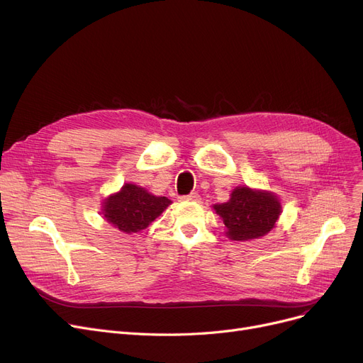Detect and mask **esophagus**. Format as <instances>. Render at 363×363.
<instances>
[{
    "label": "esophagus",
    "instance_id": "obj_1",
    "mask_svg": "<svg viewBox=\"0 0 363 363\" xmlns=\"http://www.w3.org/2000/svg\"><path fill=\"white\" fill-rule=\"evenodd\" d=\"M181 199H182V200H188V201H199V200H200V194H199V193H191V194L181 197Z\"/></svg>",
    "mask_w": 363,
    "mask_h": 363
}]
</instances>
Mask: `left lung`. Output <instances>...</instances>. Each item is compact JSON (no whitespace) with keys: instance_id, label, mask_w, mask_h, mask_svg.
<instances>
[{"instance_id":"left-lung-1","label":"left lung","mask_w":363,"mask_h":363,"mask_svg":"<svg viewBox=\"0 0 363 363\" xmlns=\"http://www.w3.org/2000/svg\"><path fill=\"white\" fill-rule=\"evenodd\" d=\"M226 235L234 241H249L268 234L281 215V203L274 193L237 186L226 203L215 204Z\"/></svg>"}]
</instances>
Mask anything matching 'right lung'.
Wrapping results in <instances>:
<instances>
[{"mask_svg": "<svg viewBox=\"0 0 363 363\" xmlns=\"http://www.w3.org/2000/svg\"><path fill=\"white\" fill-rule=\"evenodd\" d=\"M170 203L166 197L150 194L143 186L125 184L119 193H114L104 200L103 215L119 231L133 234L145 230Z\"/></svg>", "mask_w": 363, "mask_h": 363, "instance_id": "add662e5", "label": "right lung"}]
</instances>
